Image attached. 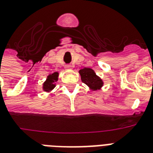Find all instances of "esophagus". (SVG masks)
I'll use <instances>...</instances> for the list:
<instances>
[{"label": "esophagus", "mask_w": 153, "mask_h": 153, "mask_svg": "<svg viewBox=\"0 0 153 153\" xmlns=\"http://www.w3.org/2000/svg\"><path fill=\"white\" fill-rule=\"evenodd\" d=\"M65 69H67V70H71V69H72V66L71 65H65Z\"/></svg>", "instance_id": "esophagus-1"}]
</instances>
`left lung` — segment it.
<instances>
[{
    "label": "left lung",
    "instance_id": "obj_1",
    "mask_svg": "<svg viewBox=\"0 0 153 153\" xmlns=\"http://www.w3.org/2000/svg\"><path fill=\"white\" fill-rule=\"evenodd\" d=\"M79 74L81 75V79L82 82L87 85L92 90L100 89L103 85L102 79L96 75L92 69L85 68L79 71Z\"/></svg>",
    "mask_w": 153,
    "mask_h": 153
}]
</instances>
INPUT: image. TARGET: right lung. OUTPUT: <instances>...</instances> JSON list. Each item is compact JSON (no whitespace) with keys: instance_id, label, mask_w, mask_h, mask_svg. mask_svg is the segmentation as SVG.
<instances>
[{"instance_id":"1","label":"right lung","mask_w":153,"mask_h":153,"mask_svg":"<svg viewBox=\"0 0 153 153\" xmlns=\"http://www.w3.org/2000/svg\"><path fill=\"white\" fill-rule=\"evenodd\" d=\"M58 79V72H54L47 76V81L43 83V88L46 92H50L55 87L54 82H57Z\"/></svg>"}]
</instances>
